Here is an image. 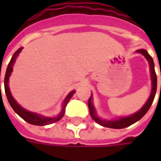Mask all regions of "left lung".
I'll return each mask as SVG.
<instances>
[{"instance_id":"left-lung-1","label":"left lung","mask_w":161,"mask_h":161,"mask_svg":"<svg viewBox=\"0 0 161 161\" xmlns=\"http://www.w3.org/2000/svg\"><path fill=\"white\" fill-rule=\"evenodd\" d=\"M137 53H142V55H144L146 58L147 59L149 62V65H150V71H151V78H152V92L151 95L149 97L148 100L144 106L142 107L137 113H135L133 115L128 116V117H121L119 120L116 121H104V120H102L98 117L97 114H96V110L92 103H91V97L89 98V101H88V106H89V109H90V114H91V117L96 122H97L98 124L102 125L103 127H107V128H127L130 125L134 124L135 122L139 121L140 119H142L144 115H146V113L148 111V109L151 107L154 97H155L156 91H157V76H156L155 70H154V63H153V60L152 57L150 56L148 53L144 49H141L137 51ZM160 76H161V71H160ZM161 90V86H160Z\"/></svg>"}]
</instances>
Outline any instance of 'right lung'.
Listing matches in <instances>:
<instances>
[{
  "mask_svg": "<svg viewBox=\"0 0 161 161\" xmlns=\"http://www.w3.org/2000/svg\"><path fill=\"white\" fill-rule=\"evenodd\" d=\"M22 48L20 47L19 49L16 51L14 54L13 55L12 58L9 62L8 65V68H7V70H6L5 74V78H4V88H5V93L6 96H7V98H8V101L9 104L12 107V108L14 110L16 114L18 115L26 121H27L28 123L33 125H37V126H45V125H49L52 124L55 121H59L60 119L62 118L64 115V112H65V107H66L68 102L70 101V99L71 98V97L73 96V94L75 93V91H71L70 94L67 96V97L65 98V100L64 102L63 108H62V110L60 112V114L56 117H53V118H47V117H43V116H40V115H37L35 113H33V112H29L26 110L25 108H23L22 107H20L17 103L15 102V100L13 98L12 95L10 93V91H9V87L8 85V79L10 75H11V72L13 70V66H14V61H15L16 57L18 56L20 52H21Z\"/></svg>",
  "mask_w": 161,
  "mask_h": 161,
  "instance_id": "1",
  "label": "right lung"
}]
</instances>
